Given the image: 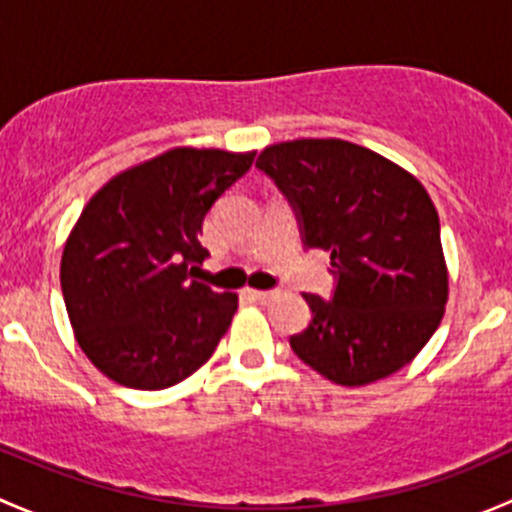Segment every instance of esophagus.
Wrapping results in <instances>:
<instances>
[{
    "instance_id": "1",
    "label": "esophagus",
    "mask_w": 512,
    "mask_h": 512,
    "mask_svg": "<svg viewBox=\"0 0 512 512\" xmlns=\"http://www.w3.org/2000/svg\"><path fill=\"white\" fill-rule=\"evenodd\" d=\"M247 297H252L255 302L267 304V302H272V299L277 297V292H275V289H247Z\"/></svg>"
}]
</instances>
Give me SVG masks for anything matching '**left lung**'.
I'll return each mask as SVG.
<instances>
[{
  "mask_svg": "<svg viewBox=\"0 0 512 512\" xmlns=\"http://www.w3.org/2000/svg\"><path fill=\"white\" fill-rule=\"evenodd\" d=\"M294 208L304 247L332 252V299L304 294L312 322L289 339L324 379L366 386L399 371L443 319L448 270L426 188L342 138H299L257 158Z\"/></svg>",
  "mask_w": 512,
  "mask_h": 512,
  "instance_id": "8db88e82",
  "label": "left lung"
}]
</instances>
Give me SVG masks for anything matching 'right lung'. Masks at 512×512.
Masks as SVG:
<instances>
[{
	"mask_svg": "<svg viewBox=\"0 0 512 512\" xmlns=\"http://www.w3.org/2000/svg\"><path fill=\"white\" fill-rule=\"evenodd\" d=\"M252 160L255 151L170 148L86 203L61 255V292L76 342L108 379L168 389L213 356L237 294L193 280L208 257L200 235Z\"/></svg>",
	"mask_w": 512,
	"mask_h": 512,
	"instance_id": "obj_1",
	"label": "right lung"
}]
</instances>
